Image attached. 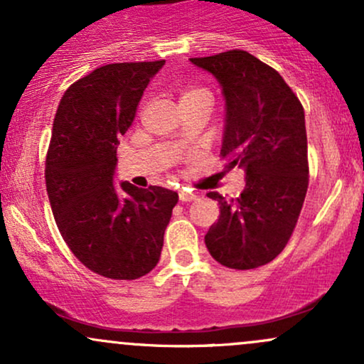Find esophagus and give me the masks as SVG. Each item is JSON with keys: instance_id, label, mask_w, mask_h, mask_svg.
<instances>
[{"instance_id": "1", "label": "esophagus", "mask_w": 364, "mask_h": 364, "mask_svg": "<svg viewBox=\"0 0 364 364\" xmlns=\"http://www.w3.org/2000/svg\"><path fill=\"white\" fill-rule=\"evenodd\" d=\"M198 198V193L193 190H188V188H183L181 191H179V200L181 202H193V200Z\"/></svg>"}]
</instances>
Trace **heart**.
Masks as SVG:
<instances>
[{"label":"heart","instance_id":"1","mask_svg":"<svg viewBox=\"0 0 364 364\" xmlns=\"http://www.w3.org/2000/svg\"><path fill=\"white\" fill-rule=\"evenodd\" d=\"M202 94H210L207 89H202V87H190V89H186L183 92L181 99H186V97H193V95H202Z\"/></svg>","mask_w":364,"mask_h":364}]
</instances>
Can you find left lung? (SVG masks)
I'll list each match as a JSON object with an SVG mask.
<instances>
[{
	"instance_id": "8db88e82",
	"label": "left lung",
	"mask_w": 364,
	"mask_h": 364,
	"mask_svg": "<svg viewBox=\"0 0 364 364\" xmlns=\"http://www.w3.org/2000/svg\"><path fill=\"white\" fill-rule=\"evenodd\" d=\"M223 87L225 127L220 156L229 168H243L246 186L237 198L219 202L220 215L205 245L220 265L257 269L286 248L308 190V140L304 111L272 66L232 49L190 58Z\"/></svg>"
}]
</instances>
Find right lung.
Returning a JSON list of instances; mask_svg holds the SVG:
<instances>
[{"label":"right lung","mask_w":364,"mask_h":364,"mask_svg":"<svg viewBox=\"0 0 364 364\" xmlns=\"http://www.w3.org/2000/svg\"><path fill=\"white\" fill-rule=\"evenodd\" d=\"M161 61L112 63L66 89L53 123L46 188L54 220L75 257L116 281L149 274L161 258L178 193L116 185V145Z\"/></svg>","instance_id":"add662e5"}]
</instances>
